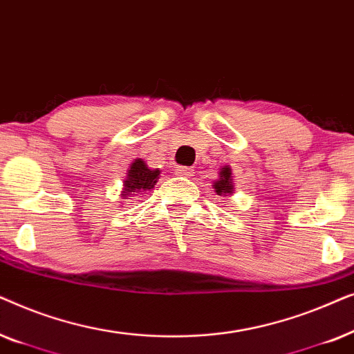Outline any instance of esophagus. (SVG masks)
<instances>
[{
    "label": "esophagus",
    "instance_id": "34e87169",
    "mask_svg": "<svg viewBox=\"0 0 354 354\" xmlns=\"http://www.w3.org/2000/svg\"><path fill=\"white\" fill-rule=\"evenodd\" d=\"M174 171H176L177 176H182V177H190L192 176V169L187 167V166H177L176 169H174Z\"/></svg>",
    "mask_w": 354,
    "mask_h": 354
}]
</instances>
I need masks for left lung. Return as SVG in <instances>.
<instances>
[{"label":"left lung","instance_id":"8db88e82","mask_svg":"<svg viewBox=\"0 0 354 354\" xmlns=\"http://www.w3.org/2000/svg\"><path fill=\"white\" fill-rule=\"evenodd\" d=\"M219 177L212 182V188L219 196H227L232 195L235 192V185H234V174H232V167L230 166H224L219 169Z\"/></svg>","mask_w":354,"mask_h":354}]
</instances>
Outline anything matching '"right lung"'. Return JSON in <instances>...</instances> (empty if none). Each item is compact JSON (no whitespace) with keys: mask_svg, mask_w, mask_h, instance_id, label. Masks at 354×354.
Listing matches in <instances>:
<instances>
[{"mask_svg":"<svg viewBox=\"0 0 354 354\" xmlns=\"http://www.w3.org/2000/svg\"><path fill=\"white\" fill-rule=\"evenodd\" d=\"M159 174H161L159 169H149L143 159H133L127 169V176L124 178V188L120 195L124 200H127V196L147 195L156 185Z\"/></svg>","mask_w":354,"mask_h":354,"instance_id":"add662e5","label":"right lung"}]
</instances>
